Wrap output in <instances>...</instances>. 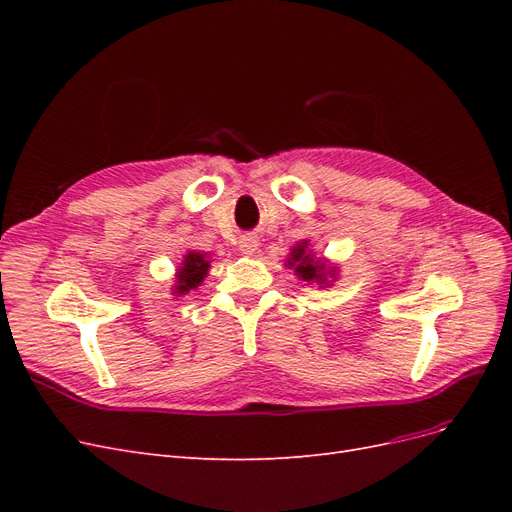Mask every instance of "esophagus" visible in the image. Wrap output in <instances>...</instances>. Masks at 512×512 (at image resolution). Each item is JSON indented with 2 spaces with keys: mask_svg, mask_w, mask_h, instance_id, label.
Instances as JSON below:
<instances>
[{
  "mask_svg": "<svg viewBox=\"0 0 512 512\" xmlns=\"http://www.w3.org/2000/svg\"><path fill=\"white\" fill-rule=\"evenodd\" d=\"M256 247H258V239H256L254 235H243V237L239 239V250H241L243 254H254Z\"/></svg>",
  "mask_w": 512,
  "mask_h": 512,
  "instance_id": "obj_1",
  "label": "esophagus"
}]
</instances>
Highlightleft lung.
I'll return each instance as SVG.
<instances>
[{
	"mask_svg": "<svg viewBox=\"0 0 512 512\" xmlns=\"http://www.w3.org/2000/svg\"><path fill=\"white\" fill-rule=\"evenodd\" d=\"M307 241L301 243L299 247H294L292 250V258L288 260V265L294 267V271H297V275L301 277V280L305 282H324V265L320 260H314L312 254H307Z\"/></svg>",
	"mask_w": 512,
	"mask_h": 512,
	"instance_id": "8db88e82",
	"label": "left lung"
}]
</instances>
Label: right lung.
I'll list each match as a JSON object with an SVG mask.
<instances>
[{"label":"right lung","mask_w":512,"mask_h":512,"mask_svg":"<svg viewBox=\"0 0 512 512\" xmlns=\"http://www.w3.org/2000/svg\"><path fill=\"white\" fill-rule=\"evenodd\" d=\"M207 269H209V260L203 254L190 252L183 260V267L179 269L175 292L183 294V292L196 288L200 282H203V277L207 275Z\"/></svg>","instance_id":"right-lung-1"}]
</instances>
